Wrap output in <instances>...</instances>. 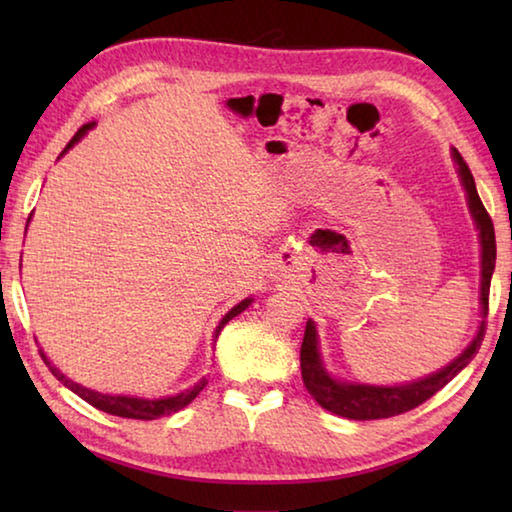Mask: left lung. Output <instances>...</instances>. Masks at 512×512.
<instances>
[{"label":"left lung","instance_id":"1","mask_svg":"<svg viewBox=\"0 0 512 512\" xmlns=\"http://www.w3.org/2000/svg\"><path fill=\"white\" fill-rule=\"evenodd\" d=\"M452 158L456 164L458 178L465 189L467 205H470V214L474 219L476 230H479V244H481V316L483 320L476 329V336L470 345L458 354V357L447 363L431 375L409 381V384L397 386H372V384H359V381H345L329 375L325 368L323 357H320L318 348V329L314 320H307L305 339H302L300 348V368H302V381H305L309 395L323 406V409L332 411L341 418L348 420H379V418H393L415 409L422 402H427L431 395H436L440 388L447 386L458 372H461L467 363L474 359L479 352L483 334H485V316H488V293H490V280L492 271H495L497 259V244H495V228H492V219L485 212L479 194H476V185L472 178V171L467 167L461 153L456 149L452 151Z\"/></svg>","mask_w":512,"mask_h":512}]
</instances>
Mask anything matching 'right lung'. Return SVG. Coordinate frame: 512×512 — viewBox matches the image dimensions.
I'll return each instance as SVG.
<instances>
[{"mask_svg":"<svg viewBox=\"0 0 512 512\" xmlns=\"http://www.w3.org/2000/svg\"><path fill=\"white\" fill-rule=\"evenodd\" d=\"M94 124H97V121H90V124H85L83 128H79V133H76L74 137H72V142H69L67 146H65V151L60 153V155H65L69 149H72V146L81 140V137L88 133V131H92L94 128ZM29 221H31V216H29ZM29 221H27V225H29ZM253 300L255 298H246V300H241L239 305H235L232 307L228 314H225L223 318H221V323L216 325V329H214V343H216V339H219V334H221V329L230 323L232 318L235 316H239L241 311L244 309H248L250 305H253ZM40 357L45 359V363L49 366V370L54 372V377L60 381V384L63 386H67L69 391L72 393H76L81 397V400H85L88 404H92L94 409H99V411H106V413H110V415H119V418H133V420H155V418H164V415H171V413H176V411H180V409H185V406L194 400V397L203 391L205 388V384H207V379L203 377L201 381H198L196 386H192V388H187V391H183V393H178V395H169V397H158V400H146V397H133V395H106V393H99V391H92V388H85V386H81V384H76V381H72V379H67L63 372H60L54 363H51L49 359H47V354L40 350Z\"/></svg>","mask_w":512,"mask_h":512,"instance_id":"1","label":"right lung"}]
</instances>
